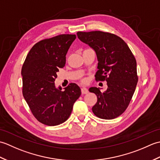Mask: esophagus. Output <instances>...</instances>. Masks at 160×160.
Returning a JSON list of instances; mask_svg holds the SVG:
<instances>
[{
	"instance_id": "esophagus-1",
	"label": "esophagus",
	"mask_w": 160,
	"mask_h": 160,
	"mask_svg": "<svg viewBox=\"0 0 160 160\" xmlns=\"http://www.w3.org/2000/svg\"><path fill=\"white\" fill-rule=\"evenodd\" d=\"M81 92H82V94H87L89 93V90L85 87H82L81 88Z\"/></svg>"
}]
</instances>
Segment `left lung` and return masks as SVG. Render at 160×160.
Segmentation results:
<instances>
[{"label":"left lung","instance_id":"left-lung-1","mask_svg":"<svg viewBox=\"0 0 160 160\" xmlns=\"http://www.w3.org/2000/svg\"><path fill=\"white\" fill-rule=\"evenodd\" d=\"M77 36L96 52L98 62L96 80L107 82L104 93L100 88L89 89L98 98L93 113L104 120L117 118L127 109L136 88L138 78L135 57L127 44L113 33L78 32Z\"/></svg>","mask_w":160,"mask_h":160}]
</instances>
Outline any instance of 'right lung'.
I'll return each instance as SVG.
<instances>
[{"instance_id": "obj_1", "label": "right lung", "mask_w": 160, "mask_h": 160, "mask_svg": "<svg viewBox=\"0 0 160 160\" xmlns=\"http://www.w3.org/2000/svg\"><path fill=\"white\" fill-rule=\"evenodd\" d=\"M76 38L75 34H62L37 42L22 65L24 98L34 117L45 125L65 122L81 95L76 84H69L62 91L54 82L59 68L65 65L67 52Z\"/></svg>"}]
</instances>
